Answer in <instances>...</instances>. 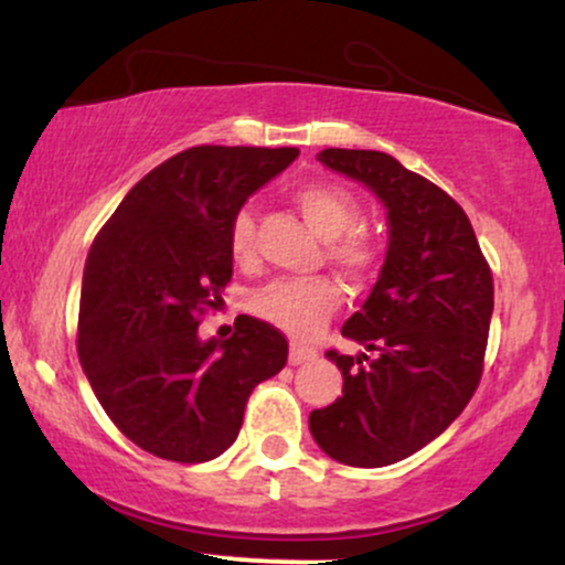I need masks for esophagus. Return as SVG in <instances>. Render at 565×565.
Segmentation results:
<instances>
[{
	"instance_id": "esophagus-1",
	"label": "esophagus",
	"mask_w": 565,
	"mask_h": 565,
	"mask_svg": "<svg viewBox=\"0 0 565 565\" xmlns=\"http://www.w3.org/2000/svg\"><path fill=\"white\" fill-rule=\"evenodd\" d=\"M316 350L313 348H305V345H291L289 348V364L291 366H300V364H308V361H316Z\"/></svg>"
}]
</instances>
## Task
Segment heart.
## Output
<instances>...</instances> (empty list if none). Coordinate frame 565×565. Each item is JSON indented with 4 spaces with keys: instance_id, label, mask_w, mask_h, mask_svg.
I'll use <instances>...</instances> for the list:
<instances>
[{
    "instance_id": "1",
    "label": "heart",
    "mask_w": 565,
    "mask_h": 565,
    "mask_svg": "<svg viewBox=\"0 0 565 565\" xmlns=\"http://www.w3.org/2000/svg\"><path fill=\"white\" fill-rule=\"evenodd\" d=\"M297 210L308 225L327 238V257L350 281L364 284L382 265V246L372 233L355 228L361 223V204L345 185L308 183L297 188ZM228 252L233 263H255V215L238 210L228 225ZM342 305V289L334 278H276L249 297L252 316L281 329L289 337H310L334 316Z\"/></svg>"
}]
</instances>
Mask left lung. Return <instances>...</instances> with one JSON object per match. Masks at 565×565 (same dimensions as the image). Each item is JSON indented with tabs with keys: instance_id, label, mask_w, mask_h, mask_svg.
Listing matches in <instances>:
<instances>
[{
	"instance_id": "left-lung-1",
	"label": "left lung",
	"mask_w": 565,
	"mask_h": 565,
	"mask_svg": "<svg viewBox=\"0 0 565 565\" xmlns=\"http://www.w3.org/2000/svg\"><path fill=\"white\" fill-rule=\"evenodd\" d=\"M321 164L372 188L391 244L380 281L342 327L373 355L327 350L342 395L310 412V433L337 462L385 468L438 438L483 374L494 278L462 206L382 151L327 148Z\"/></svg>"
}]
</instances>
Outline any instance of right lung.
I'll use <instances>...</instances> for the list:
<instances>
[{
	"instance_id": "add662e5",
	"label": "right lung",
	"mask_w": 565,
	"mask_h": 565,
	"mask_svg": "<svg viewBox=\"0 0 565 565\" xmlns=\"http://www.w3.org/2000/svg\"><path fill=\"white\" fill-rule=\"evenodd\" d=\"M297 148L196 146L174 153L116 206L89 246L76 350L125 436L196 465L236 440L252 391L287 364L276 327L238 316L228 340H199L231 281V217L297 159Z\"/></svg>"
}]
</instances>
